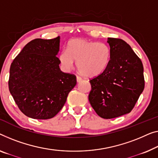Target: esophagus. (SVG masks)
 Instances as JSON below:
<instances>
[{
  "label": "esophagus",
  "instance_id": "34e87169",
  "mask_svg": "<svg viewBox=\"0 0 158 158\" xmlns=\"http://www.w3.org/2000/svg\"><path fill=\"white\" fill-rule=\"evenodd\" d=\"M81 80H82V79L81 78V77H78V76L77 77V82H80V81H81Z\"/></svg>",
  "mask_w": 158,
  "mask_h": 158
}]
</instances>
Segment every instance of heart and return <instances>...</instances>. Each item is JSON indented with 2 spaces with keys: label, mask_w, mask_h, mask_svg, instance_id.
<instances>
[{
  "label": "heart",
  "mask_w": 158,
  "mask_h": 158,
  "mask_svg": "<svg viewBox=\"0 0 158 158\" xmlns=\"http://www.w3.org/2000/svg\"><path fill=\"white\" fill-rule=\"evenodd\" d=\"M110 60V50L106 44L86 39L72 40L67 50L59 55V61L63 69L69 72L74 61L79 72L86 77H95L106 69Z\"/></svg>",
  "instance_id": "1"
}]
</instances>
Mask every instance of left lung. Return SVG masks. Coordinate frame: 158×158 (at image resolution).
<instances>
[{"instance_id": "1", "label": "left lung", "mask_w": 158, "mask_h": 158, "mask_svg": "<svg viewBox=\"0 0 158 158\" xmlns=\"http://www.w3.org/2000/svg\"><path fill=\"white\" fill-rule=\"evenodd\" d=\"M110 60L106 69L90 79L89 100L100 117L114 118L130 113L145 87L143 66L131 46L121 39L108 38Z\"/></svg>"}]
</instances>
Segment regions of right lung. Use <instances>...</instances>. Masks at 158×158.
Masks as SVG:
<instances>
[{
    "label": "right lung",
    "mask_w": 158,
    "mask_h": 158,
    "mask_svg": "<svg viewBox=\"0 0 158 158\" xmlns=\"http://www.w3.org/2000/svg\"><path fill=\"white\" fill-rule=\"evenodd\" d=\"M60 37L35 39L14 59L10 68L9 91L25 116L52 118L62 109L77 84L74 74L60 69Z\"/></svg>",
    "instance_id": "add662e5"
}]
</instances>
